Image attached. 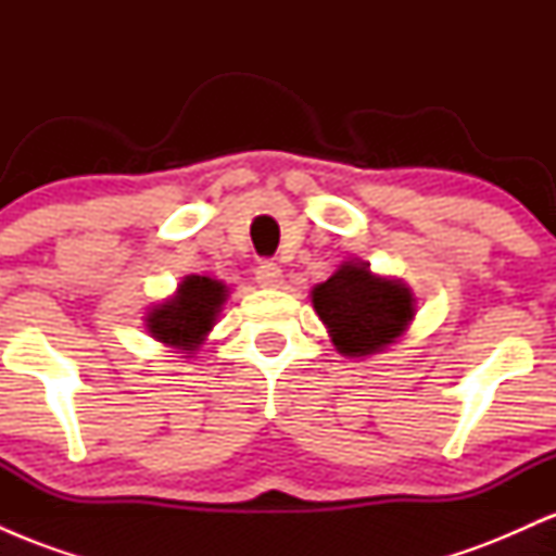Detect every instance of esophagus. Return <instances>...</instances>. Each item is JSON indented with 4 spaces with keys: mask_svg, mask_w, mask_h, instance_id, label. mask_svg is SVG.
I'll use <instances>...</instances> for the list:
<instances>
[{
    "mask_svg": "<svg viewBox=\"0 0 556 556\" xmlns=\"http://www.w3.org/2000/svg\"><path fill=\"white\" fill-rule=\"evenodd\" d=\"M256 279L261 287H279L282 285V266L274 261H261L256 266Z\"/></svg>",
    "mask_w": 556,
    "mask_h": 556,
    "instance_id": "34e87169",
    "label": "esophagus"
}]
</instances>
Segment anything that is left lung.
I'll list each match as a JSON object with an SVG mask.
<instances>
[{"instance_id":"8db88e82","label":"left lung","mask_w":556,"mask_h":556,"mask_svg":"<svg viewBox=\"0 0 556 556\" xmlns=\"http://www.w3.org/2000/svg\"><path fill=\"white\" fill-rule=\"evenodd\" d=\"M314 308L344 355H371L392 344L416 314V298L394 279L374 277L366 264H342L314 287Z\"/></svg>"}]
</instances>
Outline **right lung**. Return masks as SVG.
<instances>
[{"label": "right lung", "instance_id": "1", "mask_svg": "<svg viewBox=\"0 0 556 556\" xmlns=\"http://www.w3.org/2000/svg\"><path fill=\"white\" fill-rule=\"evenodd\" d=\"M225 285L208 277H185L180 290L167 303L149 314V331L159 342L175 344L180 350H193L214 327L216 314L225 303Z\"/></svg>", "mask_w": 556, "mask_h": 556}]
</instances>
